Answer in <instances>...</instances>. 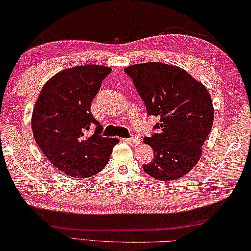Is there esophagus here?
I'll list each match as a JSON object with an SVG mask.
<instances>
[{"label":"esophagus","instance_id":"esophagus-1","mask_svg":"<svg viewBox=\"0 0 251 251\" xmlns=\"http://www.w3.org/2000/svg\"><path fill=\"white\" fill-rule=\"evenodd\" d=\"M124 142L127 143V144H136L137 145L141 143V139L137 136H134V137H131V139H125Z\"/></svg>","mask_w":251,"mask_h":251}]
</instances>
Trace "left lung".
I'll use <instances>...</instances> for the list:
<instances>
[{
	"instance_id": "8db88e82",
	"label": "left lung",
	"mask_w": 251,
	"mask_h": 251,
	"mask_svg": "<svg viewBox=\"0 0 251 251\" xmlns=\"http://www.w3.org/2000/svg\"><path fill=\"white\" fill-rule=\"evenodd\" d=\"M146 106L159 118L157 133L145 137L154 159L143 166L148 176L173 181L185 176L201 159L211 131L214 109L206 86L177 66L157 61L125 68Z\"/></svg>"
}]
</instances>
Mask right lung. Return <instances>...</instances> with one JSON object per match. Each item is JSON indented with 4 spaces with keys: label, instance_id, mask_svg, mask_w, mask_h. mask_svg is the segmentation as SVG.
I'll return each mask as SVG.
<instances>
[{
    "label": "right lung",
    "instance_id": "obj_1",
    "mask_svg": "<svg viewBox=\"0 0 251 251\" xmlns=\"http://www.w3.org/2000/svg\"><path fill=\"white\" fill-rule=\"evenodd\" d=\"M111 73L99 65L75 66L53 75L35 101L31 126L41 151L65 175L88 178L103 170L119 141L100 135L91 103ZM96 126L93 135L88 131Z\"/></svg>",
    "mask_w": 251,
    "mask_h": 251
}]
</instances>
